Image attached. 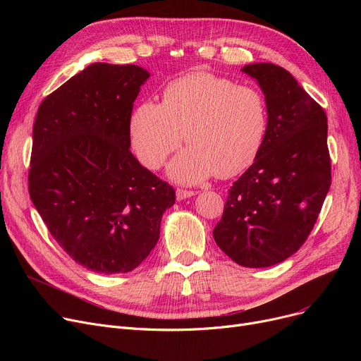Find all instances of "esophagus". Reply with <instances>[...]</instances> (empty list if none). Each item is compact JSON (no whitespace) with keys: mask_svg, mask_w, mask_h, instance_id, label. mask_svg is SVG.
I'll list each match as a JSON object with an SVG mask.
<instances>
[{"mask_svg":"<svg viewBox=\"0 0 361 361\" xmlns=\"http://www.w3.org/2000/svg\"><path fill=\"white\" fill-rule=\"evenodd\" d=\"M176 195H177V200H183V199L195 196V192H192V190H184V188H177Z\"/></svg>","mask_w":361,"mask_h":361,"instance_id":"34e87169","label":"esophagus"}]
</instances>
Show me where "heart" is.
Returning <instances> with one entry per match:
<instances>
[{"mask_svg": "<svg viewBox=\"0 0 361 361\" xmlns=\"http://www.w3.org/2000/svg\"><path fill=\"white\" fill-rule=\"evenodd\" d=\"M268 104L250 85L193 71L171 82L162 104L142 102L131 114L130 137L139 161L159 168L184 140L190 146L169 165L177 181L195 183L215 173L234 177L257 158L268 133Z\"/></svg>", "mask_w": 361, "mask_h": 361, "instance_id": "heart-1", "label": "heart"}]
</instances>
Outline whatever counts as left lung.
<instances>
[{"label": "left lung", "instance_id": "obj_1", "mask_svg": "<svg viewBox=\"0 0 361 361\" xmlns=\"http://www.w3.org/2000/svg\"><path fill=\"white\" fill-rule=\"evenodd\" d=\"M268 104V133L253 165L231 185L215 243L245 268H268L294 255L316 224L331 187L326 114L279 66L256 63Z\"/></svg>", "mask_w": 361, "mask_h": 361}]
</instances>
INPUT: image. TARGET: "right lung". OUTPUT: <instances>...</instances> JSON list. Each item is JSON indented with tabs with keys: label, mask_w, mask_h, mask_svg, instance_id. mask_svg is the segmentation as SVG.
Returning a JSON list of instances; mask_svg holds the SVG:
<instances>
[{
	"label": "right lung",
	"mask_w": 361,
	"mask_h": 361,
	"mask_svg": "<svg viewBox=\"0 0 361 361\" xmlns=\"http://www.w3.org/2000/svg\"><path fill=\"white\" fill-rule=\"evenodd\" d=\"M149 73L94 63L37 108L29 195L64 252L98 274L136 269L176 192L130 152L133 102Z\"/></svg>",
	"instance_id": "right-lung-1"
}]
</instances>
